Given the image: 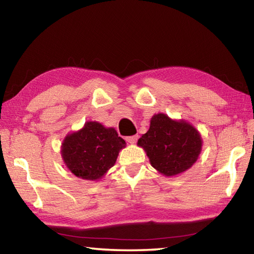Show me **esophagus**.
<instances>
[{"instance_id":"34e87169","label":"esophagus","mask_w":254,"mask_h":254,"mask_svg":"<svg viewBox=\"0 0 254 254\" xmlns=\"http://www.w3.org/2000/svg\"><path fill=\"white\" fill-rule=\"evenodd\" d=\"M126 140L128 143H135L137 140V135H131V136H127Z\"/></svg>"}]
</instances>
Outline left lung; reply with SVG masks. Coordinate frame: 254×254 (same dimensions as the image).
Listing matches in <instances>:
<instances>
[{
	"label": "left lung",
	"instance_id": "8db88e82",
	"mask_svg": "<svg viewBox=\"0 0 254 254\" xmlns=\"http://www.w3.org/2000/svg\"><path fill=\"white\" fill-rule=\"evenodd\" d=\"M137 144L145 150L153 168L165 176H175L196 162L201 139L190 124L173 121L160 113L152 117L148 132L140 137Z\"/></svg>",
	"mask_w": 254,
	"mask_h": 254
}]
</instances>
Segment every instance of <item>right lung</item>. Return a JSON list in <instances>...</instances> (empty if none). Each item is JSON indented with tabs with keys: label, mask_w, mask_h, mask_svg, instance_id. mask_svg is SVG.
Segmentation results:
<instances>
[{
	"label": "right lung",
	"mask_w": 254,
	"mask_h": 254,
	"mask_svg": "<svg viewBox=\"0 0 254 254\" xmlns=\"http://www.w3.org/2000/svg\"><path fill=\"white\" fill-rule=\"evenodd\" d=\"M126 141L113 127L97 122H87L80 131L66 136L63 143V159L77 177L96 180L114 166L119 151Z\"/></svg>",
	"instance_id": "1"
}]
</instances>
